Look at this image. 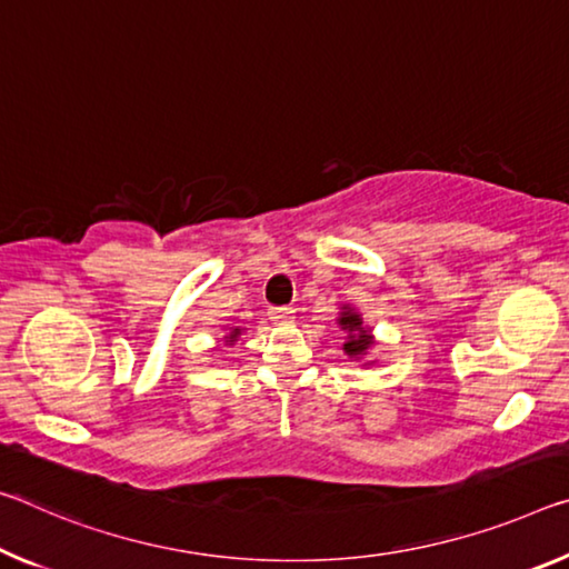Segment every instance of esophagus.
<instances>
[{"label": "esophagus", "mask_w": 569, "mask_h": 569, "mask_svg": "<svg viewBox=\"0 0 569 569\" xmlns=\"http://www.w3.org/2000/svg\"><path fill=\"white\" fill-rule=\"evenodd\" d=\"M268 317L273 323H293V309H288V306H270L268 309Z\"/></svg>", "instance_id": "esophagus-1"}]
</instances>
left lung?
Segmentation results:
<instances>
[{"label": "left lung", "instance_id": "1", "mask_svg": "<svg viewBox=\"0 0 569 569\" xmlns=\"http://www.w3.org/2000/svg\"><path fill=\"white\" fill-rule=\"evenodd\" d=\"M337 327H339V331H345V345H341L345 355L349 359H355V362H357V359H359V362L367 359L369 351H372V347L377 345V339L372 333V327H367V323H365L362 313H359L351 303H341L339 306V317H337ZM367 365H372V362H365V367Z\"/></svg>", "mask_w": 569, "mask_h": 569}]
</instances>
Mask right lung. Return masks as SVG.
Returning a JSON list of instances; mask_svg holds the SVG:
<instances>
[{"mask_svg":"<svg viewBox=\"0 0 569 569\" xmlns=\"http://www.w3.org/2000/svg\"><path fill=\"white\" fill-rule=\"evenodd\" d=\"M242 331H246V327H238V323H224V327H222V337H220L222 347H232V345H236Z\"/></svg>","mask_w":569,"mask_h":569,"instance_id":"right-lung-1","label":"right lung"}]
</instances>
